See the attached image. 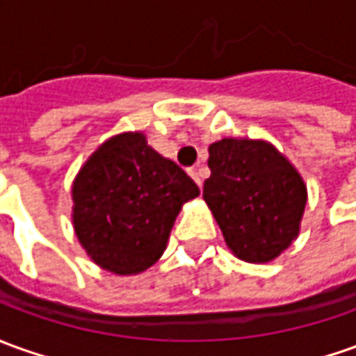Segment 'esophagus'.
Masks as SVG:
<instances>
[{
	"label": "esophagus",
	"mask_w": 356,
	"mask_h": 356,
	"mask_svg": "<svg viewBox=\"0 0 356 356\" xmlns=\"http://www.w3.org/2000/svg\"><path fill=\"white\" fill-rule=\"evenodd\" d=\"M188 174H190L193 180H195V184L202 188V176H200V168H197V166H193V168H190V170H188Z\"/></svg>",
	"instance_id": "34e87169"
}]
</instances>
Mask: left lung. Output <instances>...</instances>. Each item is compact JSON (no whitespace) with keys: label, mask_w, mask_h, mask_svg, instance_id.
<instances>
[{"label":"left lung","mask_w":356,"mask_h":356,"mask_svg":"<svg viewBox=\"0 0 356 356\" xmlns=\"http://www.w3.org/2000/svg\"><path fill=\"white\" fill-rule=\"evenodd\" d=\"M203 200L232 254L250 264L275 259L298 236L306 186L275 147L225 137L209 145Z\"/></svg>","instance_id":"obj_1"}]
</instances>
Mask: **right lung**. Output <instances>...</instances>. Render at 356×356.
<instances>
[{
	"label": "right lung",
	"instance_id": "right-lung-1",
	"mask_svg": "<svg viewBox=\"0 0 356 356\" xmlns=\"http://www.w3.org/2000/svg\"><path fill=\"white\" fill-rule=\"evenodd\" d=\"M71 195L73 229L90 259L116 275H136L163 256L174 220L200 188L136 131L90 154Z\"/></svg>",
	"mask_w": 356,
	"mask_h": 356
}]
</instances>
